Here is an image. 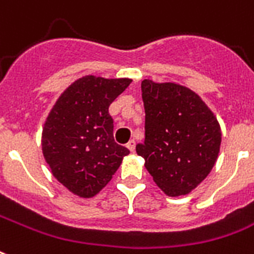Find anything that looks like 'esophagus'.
<instances>
[{
	"instance_id": "obj_1",
	"label": "esophagus",
	"mask_w": 254,
	"mask_h": 254,
	"mask_svg": "<svg viewBox=\"0 0 254 254\" xmlns=\"http://www.w3.org/2000/svg\"><path fill=\"white\" fill-rule=\"evenodd\" d=\"M127 148L130 150V152H134V148H135V141L134 140H130L129 142L127 144Z\"/></svg>"
}]
</instances>
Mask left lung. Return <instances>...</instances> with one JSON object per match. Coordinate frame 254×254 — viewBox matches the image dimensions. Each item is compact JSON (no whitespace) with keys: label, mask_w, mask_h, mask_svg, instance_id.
<instances>
[{"label":"left lung","mask_w":254,"mask_h":254,"mask_svg":"<svg viewBox=\"0 0 254 254\" xmlns=\"http://www.w3.org/2000/svg\"><path fill=\"white\" fill-rule=\"evenodd\" d=\"M145 140L135 146L165 194H188L216 164L221 129L212 110L190 89L173 82H141Z\"/></svg>","instance_id":"1"}]
</instances>
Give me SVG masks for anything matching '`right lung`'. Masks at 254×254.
Returning <instances> with one entry per match:
<instances>
[{
    "mask_svg": "<svg viewBox=\"0 0 254 254\" xmlns=\"http://www.w3.org/2000/svg\"><path fill=\"white\" fill-rule=\"evenodd\" d=\"M130 82L85 75L50 110L42 130V153L54 177L77 196H96L129 154L114 141L109 106Z\"/></svg>",
    "mask_w": 254,
    "mask_h": 254,
    "instance_id": "obj_1",
    "label": "right lung"
}]
</instances>
